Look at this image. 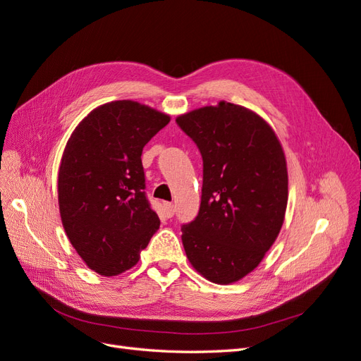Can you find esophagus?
Segmentation results:
<instances>
[{
	"instance_id": "esophagus-1",
	"label": "esophagus",
	"mask_w": 361,
	"mask_h": 361,
	"mask_svg": "<svg viewBox=\"0 0 361 361\" xmlns=\"http://www.w3.org/2000/svg\"><path fill=\"white\" fill-rule=\"evenodd\" d=\"M164 212H166V215L170 218L174 215V204L173 203H164Z\"/></svg>"
}]
</instances>
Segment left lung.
Instances as JSON below:
<instances>
[{
    "instance_id": "8db88e82",
    "label": "left lung",
    "mask_w": 361,
    "mask_h": 361,
    "mask_svg": "<svg viewBox=\"0 0 361 361\" xmlns=\"http://www.w3.org/2000/svg\"><path fill=\"white\" fill-rule=\"evenodd\" d=\"M176 123L203 158L199 215L182 226L185 253L206 280L231 285L260 264L285 221V152L264 118L226 101Z\"/></svg>"
}]
</instances>
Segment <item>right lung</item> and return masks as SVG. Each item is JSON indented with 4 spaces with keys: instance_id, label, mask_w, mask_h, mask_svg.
<instances>
[{
    "instance_id": "1",
    "label": "right lung",
    "mask_w": 361,
    "mask_h": 361,
    "mask_svg": "<svg viewBox=\"0 0 361 361\" xmlns=\"http://www.w3.org/2000/svg\"><path fill=\"white\" fill-rule=\"evenodd\" d=\"M170 116L134 101L108 102L84 117L64 147L59 206L71 244L105 277L133 268L159 228L146 197L141 154Z\"/></svg>"
}]
</instances>
